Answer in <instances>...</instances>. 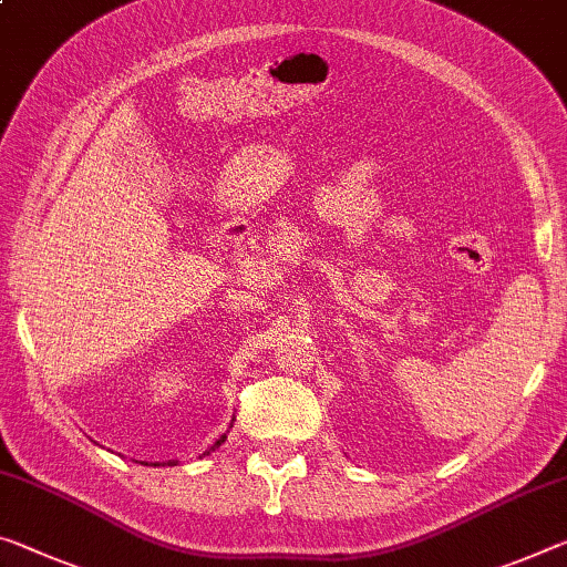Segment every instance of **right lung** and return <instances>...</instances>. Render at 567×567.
I'll use <instances>...</instances> for the list:
<instances>
[{
    "instance_id": "right-lung-1",
    "label": "right lung",
    "mask_w": 567,
    "mask_h": 567,
    "mask_svg": "<svg viewBox=\"0 0 567 567\" xmlns=\"http://www.w3.org/2000/svg\"><path fill=\"white\" fill-rule=\"evenodd\" d=\"M224 439H227V434H224V436H219V439H217V442H214V444H212V446H209V449H206V452H204V456H209V454H212V452H214V449H219V446H221V444H224ZM168 464H171V466H176V464H178V462H174V460H171V462H168ZM154 466H161V464H158V462H156V464H154Z\"/></svg>"
}]
</instances>
